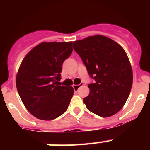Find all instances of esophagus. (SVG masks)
Wrapping results in <instances>:
<instances>
[{
    "label": "esophagus",
    "instance_id": "esophagus-1",
    "mask_svg": "<svg viewBox=\"0 0 150 150\" xmlns=\"http://www.w3.org/2000/svg\"><path fill=\"white\" fill-rule=\"evenodd\" d=\"M82 85H83V84H82V83H80V85H73V89H74V90H75V92H77V91L78 90L79 87H80L81 86H82Z\"/></svg>",
    "mask_w": 150,
    "mask_h": 150
}]
</instances>
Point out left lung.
Listing matches in <instances>:
<instances>
[{"mask_svg": "<svg viewBox=\"0 0 150 150\" xmlns=\"http://www.w3.org/2000/svg\"><path fill=\"white\" fill-rule=\"evenodd\" d=\"M94 83L83 99L87 109L101 117L116 114L123 108L132 85L131 65L119 44L102 35L73 42Z\"/></svg>", "mask_w": 150, "mask_h": 150, "instance_id": "left-lung-1", "label": "left lung"}]
</instances>
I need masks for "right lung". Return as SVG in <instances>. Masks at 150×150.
<instances>
[{
	"instance_id": "add662e5",
	"label": "right lung",
	"mask_w": 150,
	"mask_h": 150,
	"mask_svg": "<svg viewBox=\"0 0 150 150\" xmlns=\"http://www.w3.org/2000/svg\"><path fill=\"white\" fill-rule=\"evenodd\" d=\"M73 52V42H43L27 53L16 77V87L27 109L36 118L51 120L68 109L74 89L62 86L63 62Z\"/></svg>"
}]
</instances>
